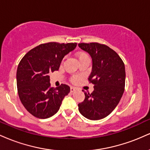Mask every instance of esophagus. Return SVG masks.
I'll list each match as a JSON object with an SVG mask.
<instances>
[{"label": "esophagus", "instance_id": "obj_1", "mask_svg": "<svg viewBox=\"0 0 150 150\" xmlns=\"http://www.w3.org/2000/svg\"><path fill=\"white\" fill-rule=\"evenodd\" d=\"M76 90V88L74 87H70V92H74Z\"/></svg>", "mask_w": 150, "mask_h": 150}]
</instances>
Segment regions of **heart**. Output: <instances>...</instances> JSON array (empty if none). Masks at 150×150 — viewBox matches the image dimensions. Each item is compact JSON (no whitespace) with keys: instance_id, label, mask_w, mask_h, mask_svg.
<instances>
[{"instance_id":"heart-1","label":"heart","mask_w":150,"mask_h":150,"mask_svg":"<svg viewBox=\"0 0 150 150\" xmlns=\"http://www.w3.org/2000/svg\"><path fill=\"white\" fill-rule=\"evenodd\" d=\"M77 58H78L79 61H82V60L86 59V58H89V55L87 54V53L85 52H80L77 53ZM63 61H62V63H63ZM71 80L73 81V82H77V81L79 80V77L78 76H73L72 77Z\"/></svg>"}]
</instances>
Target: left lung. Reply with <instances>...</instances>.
Returning <instances> with one entry per match:
<instances>
[{"label":"left lung","mask_w":150,"mask_h":150,"mask_svg":"<svg viewBox=\"0 0 150 150\" xmlns=\"http://www.w3.org/2000/svg\"><path fill=\"white\" fill-rule=\"evenodd\" d=\"M78 46L92 58L88 80L94 85L91 94L82 90L85 98L78 104L79 111L89 120L102 119L114 110L124 92V63L116 51L105 44L80 43Z\"/></svg>","instance_id":"obj_1"}]
</instances>
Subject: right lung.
<instances>
[{
	"instance_id": "right-lung-1",
	"label": "right lung",
	"mask_w": 150,
	"mask_h": 150,
	"mask_svg": "<svg viewBox=\"0 0 150 150\" xmlns=\"http://www.w3.org/2000/svg\"><path fill=\"white\" fill-rule=\"evenodd\" d=\"M77 43L49 42L31 49L22 58L17 70V87L22 104L29 113L47 118L58 112L70 87H51L49 74L59 69L63 57L73 51Z\"/></svg>"
}]
</instances>
